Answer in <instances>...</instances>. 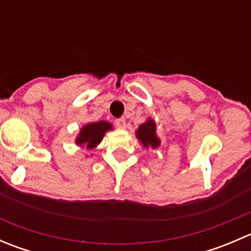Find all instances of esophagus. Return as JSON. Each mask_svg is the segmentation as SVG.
<instances>
[{
  "label": "esophagus",
  "instance_id": "obj_1",
  "mask_svg": "<svg viewBox=\"0 0 251 251\" xmlns=\"http://www.w3.org/2000/svg\"><path fill=\"white\" fill-rule=\"evenodd\" d=\"M115 125H116V127H119V128H125V126H126L125 119H124V118L116 119V120H115Z\"/></svg>",
  "mask_w": 251,
  "mask_h": 251
}]
</instances>
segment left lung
Wrapping results in <instances>:
<instances>
[{
	"label": "left lung",
	"instance_id": "obj_1",
	"mask_svg": "<svg viewBox=\"0 0 251 251\" xmlns=\"http://www.w3.org/2000/svg\"><path fill=\"white\" fill-rule=\"evenodd\" d=\"M156 126L155 123H154L151 119H148L144 124L138 127L137 132H136V136H137L138 140L141 141V143L143 144L146 148L148 147H151V148H156V147L160 144V140L156 137Z\"/></svg>",
	"mask_w": 251,
	"mask_h": 251
}]
</instances>
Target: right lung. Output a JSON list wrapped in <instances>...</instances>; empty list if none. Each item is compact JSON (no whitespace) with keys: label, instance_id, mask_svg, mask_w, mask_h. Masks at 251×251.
Segmentation results:
<instances>
[{"label":"right lung","instance_id":"add662e5","mask_svg":"<svg viewBox=\"0 0 251 251\" xmlns=\"http://www.w3.org/2000/svg\"><path fill=\"white\" fill-rule=\"evenodd\" d=\"M108 130H111V124L107 121H98L91 123L83 126L80 131V135L76 138V144L86 146V148L93 149L104 137V133Z\"/></svg>","mask_w":251,"mask_h":251}]
</instances>
